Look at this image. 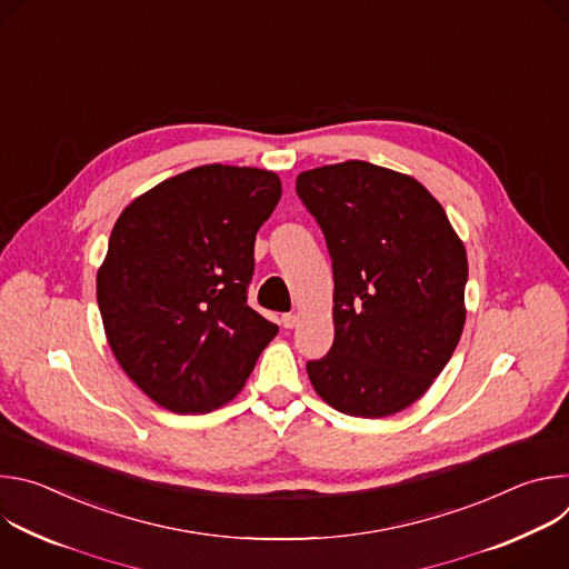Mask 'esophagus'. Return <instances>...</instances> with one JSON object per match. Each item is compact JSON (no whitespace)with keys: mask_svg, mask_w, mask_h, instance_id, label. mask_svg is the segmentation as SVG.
I'll use <instances>...</instances> for the list:
<instances>
[{"mask_svg":"<svg viewBox=\"0 0 569 569\" xmlns=\"http://www.w3.org/2000/svg\"><path fill=\"white\" fill-rule=\"evenodd\" d=\"M295 323H297V315H295V312H283V315H281V327H283V329H292Z\"/></svg>","mask_w":569,"mask_h":569,"instance_id":"34e87169","label":"esophagus"}]
</instances>
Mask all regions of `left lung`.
I'll return each mask as SVG.
<instances>
[{"mask_svg":"<svg viewBox=\"0 0 569 569\" xmlns=\"http://www.w3.org/2000/svg\"><path fill=\"white\" fill-rule=\"evenodd\" d=\"M333 261L331 351L306 362L315 391L349 417L410 408L463 331L468 261L443 207L410 176L369 161L297 176Z\"/></svg>","mask_w":569,"mask_h":569,"instance_id":"1","label":"left lung"}]
</instances>
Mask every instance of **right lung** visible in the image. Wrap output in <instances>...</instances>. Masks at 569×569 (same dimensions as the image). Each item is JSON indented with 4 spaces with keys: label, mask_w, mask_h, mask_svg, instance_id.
I'll return each instance as SVG.
<instances>
[{
    "label": "right lung",
    "mask_w": 569,
    "mask_h": 569,
    "mask_svg": "<svg viewBox=\"0 0 569 569\" xmlns=\"http://www.w3.org/2000/svg\"><path fill=\"white\" fill-rule=\"evenodd\" d=\"M281 198L272 171L209 164L130 202L97 299L114 358L161 408L204 415L250 378L279 327L248 306L254 240Z\"/></svg>",
    "instance_id": "1"
}]
</instances>
